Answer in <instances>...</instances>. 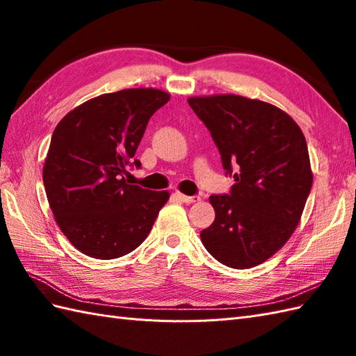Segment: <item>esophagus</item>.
<instances>
[{"instance_id":"34e87169","label":"esophagus","mask_w":356,"mask_h":356,"mask_svg":"<svg viewBox=\"0 0 356 356\" xmlns=\"http://www.w3.org/2000/svg\"><path fill=\"white\" fill-rule=\"evenodd\" d=\"M176 197L182 200L184 203H188V205H190V203H194V202H199L200 200L199 195H185L182 193H176Z\"/></svg>"}]
</instances>
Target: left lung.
I'll list each match as a JSON object with an SVG mask.
<instances>
[{
  "mask_svg": "<svg viewBox=\"0 0 356 356\" xmlns=\"http://www.w3.org/2000/svg\"><path fill=\"white\" fill-rule=\"evenodd\" d=\"M211 131L231 194L211 195L216 220L200 232L207 251L234 269L270 259L291 238L311 193L314 174L305 134L282 108L238 95L188 97Z\"/></svg>",
  "mask_w": 356,
  "mask_h": 356,
  "instance_id": "obj_1",
  "label": "left lung"
}]
</instances>
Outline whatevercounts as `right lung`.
Here are the masks:
<instances>
[{"label": "right lung", "mask_w": 356, "mask_h": 356, "mask_svg": "<svg viewBox=\"0 0 356 356\" xmlns=\"http://www.w3.org/2000/svg\"><path fill=\"white\" fill-rule=\"evenodd\" d=\"M168 101L163 90L125 88L86 101L56 125L44 188L59 229L82 254L111 260L134 251L168 202V191L124 177L149 118Z\"/></svg>", "instance_id": "right-lung-1"}]
</instances>
